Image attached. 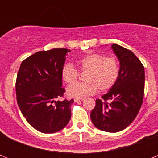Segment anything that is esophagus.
Wrapping results in <instances>:
<instances>
[{"label":"esophagus","instance_id":"esophagus-1","mask_svg":"<svg viewBox=\"0 0 158 158\" xmlns=\"http://www.w3.org/2000/svg\"><path fill=\"white\" fill-rule=\"evenodd\" d=\"M84 100V98H75L74 101L75 102H79V101H82Z\"/></svg>","mask_w":158,"mask_h":158}]
</instances>
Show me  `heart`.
Here are the masks:
<instances>
[{"label":"heart","instance_id":"1","mask_svg":"<svg viewBox=\"0 0 158 158\" xmlns=\"http://www.w3.org/2000/svg\"><path fill=\"white\" fill-rule=\"evenodd\" d=\"M77 65L81 72H86L84 76L86 81L69 85L67 94L70 97L83 98L94 94L97 89L100 92L107 91L115 85L119 76V64L114 57L91 53L77 60ZM78 77L79 72L72 64L64 65L62 77L65 83H74Z\"/></svg>","mask_w":158,"mask_h":158}]
</instances>
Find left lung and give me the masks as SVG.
Returning <instances> with one entry per match:
<instances>
[{
  "label": "left lung",
  "mask_w": 158,
  "mask_h": 158,
  "mask_svg": "<svg viewBox=\"0 0 158 158\" xmlns=\"http://www.w3.org/2000/svg\"><path fill=\"white\" fill-rule=\"evenodd\" d=\"M111 48L119 60V76L115 85L97 99L91 111L92 122L100 131L118 132L136 118L144 96L145 69L140 60L130 50L117 44Z\"/></svg>",
  "instance_id": "left-lung-1"
}]
</instances>
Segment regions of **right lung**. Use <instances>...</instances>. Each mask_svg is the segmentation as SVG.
Returning <instances> with one entry per match:
<instances>
[{"label":"right lung","instance_id":"right-lung-1","mask_svg":"<svg viewBox=\"0 0 158 158\" xmlns=\"http://www.w3.org/2000/svg\"><path fill=\"white\" fill-rule=\"evenodd\" d=\"M69 50L55 48L36 52L22 62L16 81V100L27 122L42 133L63 129L71 118L73 100L62 97V69Z\"/></svg>","mask_w":158,"mask_h":158}]
</instances>
